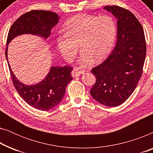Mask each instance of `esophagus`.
<instances>
[{
    "instance_id": "obj_1",
    "label": "esophagus",
    "mask_w": 153,
    "mask_h": 153,
    "mask_svg": "<svg viewBox=\"0 0 153 153\" xmlns=\"http://www.w3.org/2000/svg\"><path fill=\"white\" fill-rule=\"evenodd\" d=\"M83 73H84V70L82 68H79V67L78 68H74L72 72V76L75 78V77L79 76L81 74H83Z\"/></svg>"
}]
</instances>
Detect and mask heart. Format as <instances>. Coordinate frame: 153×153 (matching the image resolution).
<instances>
[{"mask_svg":"<svg viewBox=\"0 0 153 153\" xmlns=\"http://www.w3.org/2000/svg\"><path fill=\"white\" fill-rule=\"evenodd\" d=\"M64 31L57 37V46L62 56L68 61L79 51L82 52L79 62L83 65L105 59L116 42L117 26L111 16L77 14L68 20Z\"/></svg>","mask_w":153,"mask_h":153,"instance_id":"1","label":"heart"}]
</instances>
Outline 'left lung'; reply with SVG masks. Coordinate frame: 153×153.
Returning a JSON list of instances; mask_svg holds the SVG:
<instances>
[{"label":"left lung","instance_id":"obj_1","mask_svg":"<svg viewBox=\"0 0 153 153\" xmlns=\"http://www.w3.org/2000/svg\"><path fill=\"white\" fill-rule=\"evenodd\" d=\"M117 19V42L111 55L92 69L96 82L91 90L93 99L104 106L123 104L134 91L142 74L146 54L143 27L125 8L106 6Z\"/></svg>","mask_w":153,"mask_h":153}]
</instances>
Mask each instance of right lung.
Here are the masks:
<instances>
[{"instance_id": "1", "label": "right lung", "mask_w": 153, "mask_h": 153, "mask_svg": "<svg viewBox=\"0 0 153 153\" xmlns=\"http://www.w3.org/2000/svg\"><path fill=\"white\" fill-rule=\"evenodd\" d=\"M59 19L60 16L55 12L33 10L16 19L7 35L5 56L14 88L27 104L41 111L51 109L61 102L67 85L72 80L70 75L72 68L68 66H51L47 76L41 81L33 85L25 84L16 78L10 68L7 58L8 45L15 37L26 34L36 35L47 40Z\"/></svg>"}]
</instances>
